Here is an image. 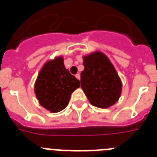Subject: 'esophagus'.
Returning <instances> with one entry per match:
<instances>
[{
	"mask_svg": "<svg viewBox=\"0 0 157 157\" xmlns=\"http://www.w3.org/2000/svg\"><path fill=\"white\" fill-rule=\"evenodd\" d=\"M75 77H76V78H77V79L80 80V75L79 74H76Z\"/></svg>",
	"mask_w": 157,
	"mask_h": 157,
	"instance_id": "1",
	"label": "esophagus"
}]
</instances>
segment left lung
<instances>
[{
  "label": "left lung",
  "instance_id": "left-lung-1",
  "mask_svg": "<svg viewBox=\"0 0 157 157\" xmlns=\"http://www.w3.org/2000/svg\"><path fill=\"white\" fill-rule=\"evenodd\" d=\"M81 87L90 103L100 109L112 106L120 99L122 82L106 55L94 52L83 56Z\"/></svg>",
  "mask_w": 157,
  "mask_h": 157
}]
</instances>
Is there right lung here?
<instances>
[{"label":"right lung","instance_id":"obj_1","mask_svg":"<svg viewBox=\"0 0 157 157\" xmlns=\"http://www.w3.org/2000/svg\"><path fill=\"white\" fill-rule=\"evenodd\" d=\"M79 86V80L64 67L63 57L57 56L41 67L34 84V93L43 108L56 113L67 106L71 94Z\"/></svg>","mask_w":157,"mask_h":157}]
</instances>
